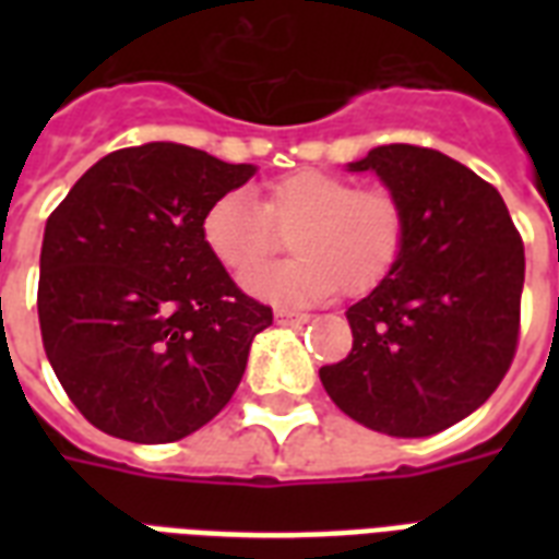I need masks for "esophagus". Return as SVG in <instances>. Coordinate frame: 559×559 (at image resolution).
<instances>
[{"mask_svg": "<svg viewBox=\"0 0 559 559\" xmlns=\"http://www.w3.org/2000/svg\"><path fill=\"white\" fill-rule=\"evenodd\" d=\"M275 322L278 324H307L310 316L296 313V310H275Z\"/></svg>", "mask_w": 559, "mask_h": 559, "instance_id": "obj_1", "label": "esophagus"}]
</instances>
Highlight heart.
Returning <instances> with one entry per match:
<instances>
[{
	"mask_svg": "<svg viewBox=\"0 0 559 559\" xmlns=\"http://www.w3.org/2000/svg\"><path fill=\"white\" fill-rule=\"evenodd\" d=\"M202 246L231 275L269 260L290 237L297 261L243 278L249 296L270 305H324L345 289L366 296L400 263L406 211L389 188H359L328 170H296L266 186L258 202L228 191L200 219Z\"/></svg>",
	"mask_w": 559,
	"mask_h": 559,
	"instance_id": "b5f03b06",
	"label": "heart"
}]
</instances>
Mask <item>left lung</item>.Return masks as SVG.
Instances as JSON below:
<instances>
[{
	"instance_id": "1",
	"label": "left lung",
	"mask_w": 559,
	"mask_h": 559,
	"mask_svg": "<svg viewBox=\"0 0 559 559\" xmlns=\"http://www.w3.org/2000/svg\"><path fill=\"white\" fill-rule=\"evenodd\" d=\"M348 170H373L397 193L406 246L389 278L348 307L354 348L319 377L357 424L426 438L473 415L511 368L522 237L499 191L438 151L382 144Z\"/></svg>"
}]
</instances>
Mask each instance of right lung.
Returning a JSON list of instances; mask_svg holds the SVG:
<instances>
[{
	"label": "right lung",
	"mask_w": 559,
	"mask_h": 559,
	"mask_svg": "<svg viewBox=\"0 0 559 559\" xmlns=\"http://www.w3.org/2000/svg\"><path fill=\"white\" fill-rule=\"evenodd\" d=\"M254 170L186 144H139L95 162L51 211L39 252L43 348L100 432L179 441L240 385L272 310L211 258L200 219Z\"/></svg>",
	"instance_id": "obj_1"
}]
</instances>
